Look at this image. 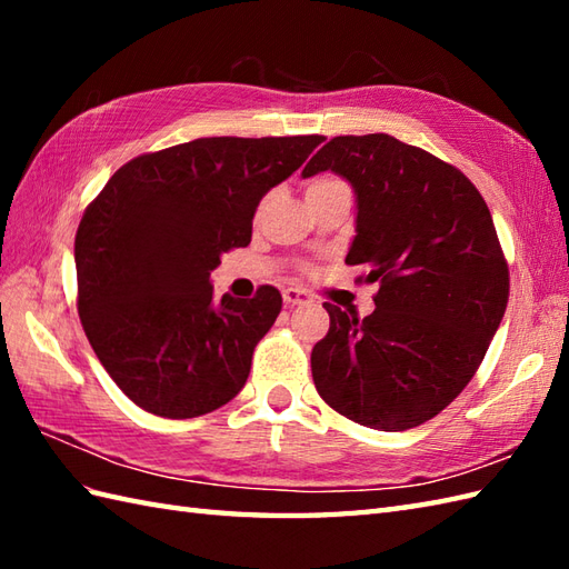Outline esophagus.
<instances>
[{
  "label": "esophagus",
  "mask_w": 569,
  "mask_h": 569,
  "mask_svg": "<svg viewBox=\"0 0 569 569\" xmlns=\"http://www.w3.org/2000/svg\"><path fill=\"white\" fill-rule=\"evenodd\" d=\"M310 296L306 291H300V288H286L283 291V303L286 306H306L310 303Z\"/></svg>",
  "instance_id": "34e87169"
}]
</instances>
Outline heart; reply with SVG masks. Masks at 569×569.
Returning a JSON list of instances; mask_svg holds the SVG:
<instances>
[{
	"label": "heart",
	"mask_w": 569,
	"mask_h": 569,
	"mask_svg": "<svg viewBox=\"0 0 569 569\" xmlns=\"http://www.w3.org/2000/svg\"><path fill=\"white\" fill-rule=\"evenodd\" d=\"M332 188H345V183L332 176H320L316 180H310L308 192H322V190H332Z\"/></svg>",
	"instance_id": "b5f03b06"
}]
</instances>
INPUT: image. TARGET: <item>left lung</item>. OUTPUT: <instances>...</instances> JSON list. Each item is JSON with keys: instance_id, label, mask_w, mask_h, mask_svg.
<instances>
[{"instance_id": "1", "label": "left lung", "mask_w": 569, "mask_h": 569, "mask_svg": "<svg viewBox=\"0 0 569 569\" xmlns=\"http://www.w3.org/2000/svg\"><path fill=\"white\" fill-rule=\"evenodd\" d=\"M332 171L357 196L347 263L379 283L373 312L332 303L312 381L337 413L373 430L416 428L462 393L509 303V263L471 180L389 134L335 137L303 178Z\"/></svg>"}]
</instances>
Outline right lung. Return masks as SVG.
<instances>
[{"label":"right lung","mask_w":569,"mask_h":569,"mask_svg":"<svg viewBox=\"0 0 569 569\" xmlns=\"http://www.w3.org/2000/svg\"><path fill=\"white\" fill-rule=\"evenodd\" d=\"M325 137H210L143 153L107 180L76 234L82 330L139 408L198 418L244 389L283 298L212 296L220 257L251 241L259 200Z\"/></svg>","instance_id":"1"}]
</instances>
